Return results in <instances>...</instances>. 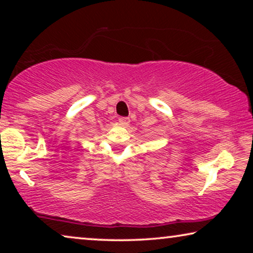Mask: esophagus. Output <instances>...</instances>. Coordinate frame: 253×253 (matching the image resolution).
I'll use <instances>...</instances> for the list:
<instances>
[{
    "label": "esophagus",
    "instance_id": "obj_1",
    "mask_svg": "<svg viewBox=\"0 0 253 253\" xmlns=\"http://www.w3.org/2000/svg\"><path fill=\"white\" fill-rule=\"evenodd\" d=\"M119 122H120V124H122L123 126H129L130 119L129 117H120Z\"/></svg>",
    "mask_w": 253,
    "mask_h": 253
}]
</instances>
